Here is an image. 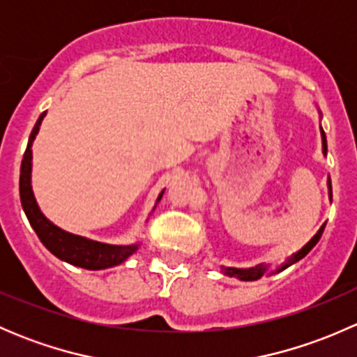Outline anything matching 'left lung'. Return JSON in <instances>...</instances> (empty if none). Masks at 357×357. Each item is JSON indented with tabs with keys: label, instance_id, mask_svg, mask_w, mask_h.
<instances>
[{
	"label": "left lung",
	"instance_id": "8db88e82",
	"mask_svg": "<svg viewBox=\"0 0 357 357\" xmlns=\"http://www.w3.org/2000/svg\"><path fill=\"white\" fill-rule=\"evenodd\" d=\"M321 139H323V153H325V155H326V136H325V131H323V129H321ZM328 188H330V199H332V181H328ZM323 229H325V225H323L321 228H319V231L316 233V235L312 236V238L309 240V242L305 243V245L302 247L301 250L297 252V254L291 255L289 261H287L285 264L280 266V268L276 269V271H283V269L289 268V266L294 264V262L301 261L302 257H305V255L309 254V250H311V248L319 242V238H321V235H323ZM266 269H268V268H266V266H255V268H248V269L225 268V266H222V271H225L226 276H231V278H238V280H242V282H252V280H259L262 275H264Z\"/></svg>",
	"mask_w": 357,
	"mask_h": 357
}]
</instances>
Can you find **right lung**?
<instances>
[{"instance_id": "add662e5", "label": "right lung", "mask_w": 357, "mask_h": 357, "mask_svg": "<svg viewBox=\"0 0 357 357\" xmlns=\"http://www.w3.org/2000/svg\"><path fill=\"white\" fill-rule=\"evenodd\" d=\"M46 112L39 115L31 136H29L27 149L24 152L22 165H20V202L29 222L34 228L36 235L43 242V245L48 248L53 255H56L68 264L79 266L84 269H105L124 262L131 254H135L138 245H109V243H100L95 240H88L84 236L72 235L63 231L59 226L50 222L39 211L36 204L34 193L31 186V169H32V142L39 131L41 121L45 119ZM164 193V192H162ZM162 193L158 200L162 199Z\"/></svg>"}]
</instances>
